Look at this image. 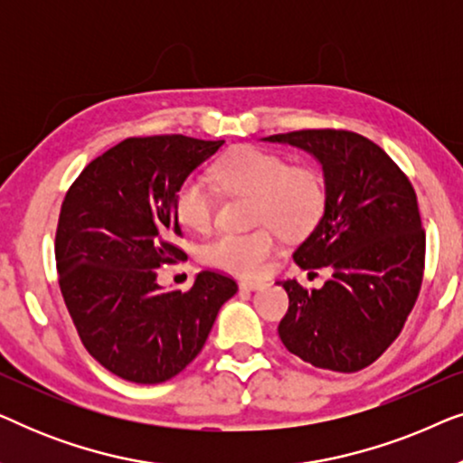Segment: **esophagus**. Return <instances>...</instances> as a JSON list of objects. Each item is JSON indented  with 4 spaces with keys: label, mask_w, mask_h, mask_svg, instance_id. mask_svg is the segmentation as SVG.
I'll return each mask as SVG.
<instances>
[{
    "label": "esophagus",
    "mask_w": 463,
    "mask_h": 463,
    "mask_svg": "<svg viewBox=\"0 0 463 463\" xmlns=\"http://www.w3.org/2000/svg\"><path fill=\"white\" fill-rule=\"evenodd\" d=\"M238 284L242 290H259L265 287V282H259V280H240Z\"/></svg>",
    "instance_id": "1"
}]
</instances>
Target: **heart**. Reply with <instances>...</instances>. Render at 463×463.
Returning a JSON list of instances; mask_svg holds the SVG:
<instances>
[{
	"label": "heart",
	"instance_id": "obj_1",
	"mask_svg": "<svg viewBox=\"0 0 463 463\" xmlns=\"http://www.w3.org/2000/svg\"><path fill=\"white\" fill-rule=\"evenodd\" d=\"M214 181L227 194H250L252 232H223L208 240L202 261L238 276H259L278 250V231L301 236L325 208V183L314 168L290 166L287 157L257 147H240L214 164ZM175 214L183 227L208 232L214 221V195L202 176H187L175 192ZM277 226L274 228L273 225Z\"/></svg>",
	"mask_w": 463,
	"mask_h": 463
}]
</instances>
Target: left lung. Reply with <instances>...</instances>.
<instances>
[{
	"instance_id": "obj_1",
	"label": "left lung",
	"mask_w": 463,
	"mask_h": 463,
	"mask_svg": "<svg viewBox=\"0 0 463 463\" xmlns=\"http://www.w3.org/2000/svg\"><path fill=\"white\" fill-rule=\"evenodd\" d=\"M263 141L293 145L320 162L325 211L293 259L303 269H333L322 288L278 282L288 293L278 335L318 369H364L401 335L421 288L426 233L415 189L379 145L356 132L295 130Z\"/></svg>"
}]
</instances>
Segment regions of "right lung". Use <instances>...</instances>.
<instances>
[{
    "mask_svg": "<svg viewBox=\"0 0 463 463\" xmlns=\"http://www.w3.org/2000/svg\"><path fill=\"white\" fill-rule=\"evenodd\" d=\"M223 141L183 135L132 137L92 160L62 200L56 269L81 344L113 375L162 383L206 344L238 284L200 271L187 293L164 290L157 268L187 255L175 192Z\"/></svg>",
    "mask_w": 463,
    "mask_h": 463,
    "instance_id": "add662e5",
    "label": "right lung"
}]
</instances>
